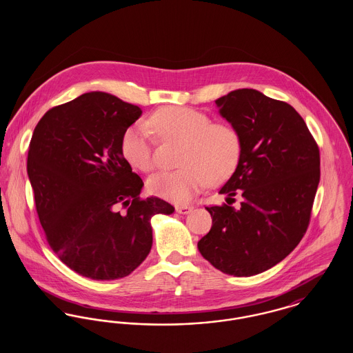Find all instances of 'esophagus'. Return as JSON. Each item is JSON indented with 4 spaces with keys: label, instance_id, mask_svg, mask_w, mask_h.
I'll use <instances>...</instances> for the list:
<instances>
[{
    "label": "esophagus",
    "instance_id": "esophagus-1",
    "mask_svg": "<svg viewBox=\"0 0 353 353\" xmlns=\"http://www.w3.org/2000/svg\"><path fill=\"white\" fill-rule=\"evenodd\" d=\"M192 210H193V206H190V205H177L176 206V212L180 214H188Z\"/></svg>",
    "mask_w": 353,
    "mask_h": 353
}]
</instances>
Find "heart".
Here are the masks:
<instances>
[{
    "instance_id": "1",
    "label": "heart",
    "mask_w": 353,
    "mask_h": 353,
    "mask_svg": "<svg viewBox=\"0 0 353 353\" xmlns=\"http://www.w3.org/2000/svg\"><path fill=\"white\" fill-rule=\"evenodd\" d=\"M153 132L160 140H183L179 164L181 168L152 176V193L177 203L192 201L208 185L228 180L242 154V136L229 121H212L210 117L190 107L167 105L154 111L147 123L137 121L121 136L120 148L134 168L151 172L156 167Z\"/></svg>"
}]
</instances>
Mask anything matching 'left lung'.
<instances>
[{
	"label": "left lung",
	"mask_w": 353,
	"mask_h": 353,
	"mask_svg": "<svg viewBox=\"0 0 353 353\" xmlns=\"http://www.w3.org/2000/svg\"><path fill=\"white\" fill-rule=\"evenodd\" d=\"M216 103L242 136L241 160L219 193L243 201L238 210L230 202L206 206L213 225L197 246L219 271L252 276L285 259L305 234L320 181L319 147L285 101L241 88Z\"/></svg>",
	"instance_id": "1"
}]
</instances>
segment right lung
<instances>
[{"instance_id": "obj_1", "label": "right lung", "mask_w": 353, "mask_h": 353, "mask_svg": "<svg viewBox=\"0 0 353 353\" xmlns=\"http://www.w3.org/2000/svg\"><path fill=\"white\" fill-rule=\"evenodd\" d=\"M141 110L105 92L52 107L38 121L28 153L35 209L48 243L79 275H130L151 252V217L174 208L141 199L143 180L120 143Z\"/></svg>"}]
</instances>
